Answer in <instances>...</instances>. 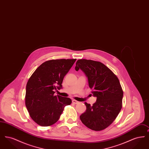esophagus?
I'll use <instances>...</instances> for the list:
<instances>
[{"mask_svg":"<svg viewBox=\"0 0 149 149\" xmlns=\"http://www.w3.org/2000/svg\"><path fill=\"white\" fill-rule=\"evenodd\" d=\"M72 103H73L76 104L79 103V101H77V100H75V99H73V100H72Z\"/></svg>","mask_w":149,"mask_h":149,"instance_id":"34e87169","label":"esophagus"}]
</instances>
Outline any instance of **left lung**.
Returning a JSON list of instances; mask_svg holds the SVG:
<instances>
[{
  "label": "left lung",
  "instance_id": "1",
  "mask_svg": "<svg viewBox=\"0 0 149 149\" xmlns=\"http://www.w3.org/2000/svg\"><path fill=\"white\" fill-rule=\"evenodd\" d=\"M76 71L80 69L88 77L93 96V106L85 102L86 109L80 116L86 127L94 131L103 130L111 125L122 107L123 92L117 77L104 64L91 60H78Z\"/></svg>",
  "mask_w": 149,
  "mask_h": 149
}]
</instances>
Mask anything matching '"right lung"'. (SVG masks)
<instances>
[{"label": "right lung", "mask_w": 149, "mask_h": 149, "mask_svg": "<svg viewBox=\"0 0 149 149\" xmlns=\"http://www.w3.org/2000/svg\"><path fill=\"white\" fill-rule=\"evenodd\" d=\"M77 59L48 60L41 64L26 85L25 104L31 118L41 126L55 123L64 111L70 105L69 98L55 95V90L62 88L64 77Z\"/></svg>", "instance_id": "add662e5"}]
</instances>
